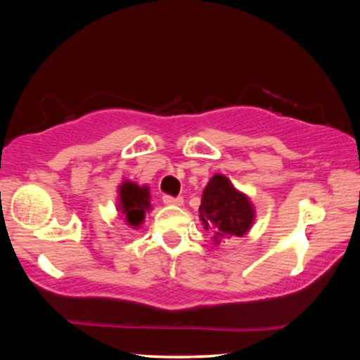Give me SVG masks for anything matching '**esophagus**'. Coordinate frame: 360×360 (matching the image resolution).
Instances as JSON below:
<instances>
[{"label":"esophagus","mask_w":360,"mask_h":360,"mask_svg":"<svg viewBox=\"0 0 360 360\" xmlns=\"http://www.w3.org/2000/svg\"><path fill=\"white\" fill-rule=\"evenodd\" d=\"M163 203L181 206L182 203H184V200H182V197H172V195H163Z\"/></svg>","instance_id":"1"}]
</instances>
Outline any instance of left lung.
I'll return each instance as SVG.
<instances>
[{
    "mask_svg": "<svg viewBox=\"0 0 360 360\" xmlns=\"http://www.w3.org/2000/svg\"><path fill=\"white\" fill-rule=\"evenodd\" d=\"M205 230H211L216 241L241 236L251 227L254 211L245 195L236 192L222 174L212 176L200 205Z\"/></svg>",
    "mask_w": 360,
    "mask_h": 360,
    "instance_id": "1",
    "label": "left lung"
}]
</instances>
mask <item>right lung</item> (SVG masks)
<instances>
[{"label":"right lung","mask_w":360,"mask_h":360,"mask_svg":"<svg viewBox=\"0 0 360 360\" xmlns=\"http://www.w3.org/2000/svg\"><path fill=\"white\" fill-rule=\"evenodd\" d=\"M120 210L130 225L143 222L146 210H149V191L148 187H139L133 182H125L120 186Z\"/></svg>","instance_id":"obj_1"}]
</instances>
